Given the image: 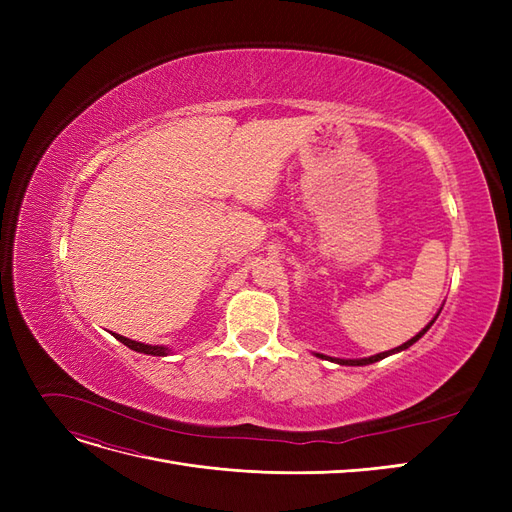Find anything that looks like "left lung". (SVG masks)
I'll use <instances>...</instances> for the list:
<instances>
[{
    "label": "left lung",
    "instance_id": "obj_1",
    "mask_svg": "<svg viewBox=\"0 0 512 512\" xmlns=\"http://www.w3.org/2000/svg\"><path fill=\"white\" fill-rule=\"evenodd\" d=\"M436 318H438V314H436ZM436 318H433L427 327L421 331V333H416L412 339H408L406 344H401V346H397V348H393V350H389V352H380V354H374V356H367V359H331V361H335V363H339V365H369V363H376V361H382V359H386V356L389 354H395V352H401V350H406V348H410L414 342H418V339H421L427 331H429V327L433 322H436ZM318 356H322V354H318Z\"/></svg>",
    "mask_w": 512,
    "mask_h": 512
}]
</instances>
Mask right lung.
Listing matches in <instances>:
<instances>
[{"label":"right lung","instance_id":"add662e5","mask_svg":"<svg viewBox=\"0 0 512 512\" xmlns=\"http://www.w3.org/2000/svg\"><path fill=\"white\" fill-rule=\"evenodd\" d=\"M119 342L123 344V346H128L130 350H136V352H143V354H151V356H164V354H168L170 350L166 348V346H149V344H141V342H134V339H128V337H123V335H117V333H113Z\"/></svg>","mask_w":512,"mask_h":512}]
</instances>
